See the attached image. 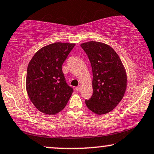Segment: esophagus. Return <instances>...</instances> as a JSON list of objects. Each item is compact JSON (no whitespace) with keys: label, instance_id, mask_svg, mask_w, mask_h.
<instances>
[{"label":"esophagus","instance_id":"34e87169","mask_svg":"<svg viewBox=\"0 0 154 154\" xmlns=\"http://www.w3.org/2000/svg\"><path fill=\"white\" fill-rule=\"evenodd\" d=\"M81 90V85H79V86H77L75 88V91H80Z\"/></svg>","mask_w":154,"mask_h":154}]
</instances>
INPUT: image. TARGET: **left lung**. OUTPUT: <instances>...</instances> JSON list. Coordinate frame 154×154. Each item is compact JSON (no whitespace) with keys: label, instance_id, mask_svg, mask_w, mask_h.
Instances as JSON below:
<instances>
[{"label":"left lung","instance_id":"8db88e82","mask_svg":"<svg viewBox=\"0 0 154 154\" xmlns=\"http://www.w3.org/2000/svg\"><path fill=\"white\" fill-rule=\"evenodd\" d=\"M91 62L93 93L85 105L90 110L103 115L112 110L125 95L127 73L120 58L109 45L91 41L81 45Z\"/></svg>","mask_w":154,"mask_h":154}]
</instances>
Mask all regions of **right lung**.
I'll return each mask as SVG.
<instances>
[{
  "label": "right lung",
  "mask_w": 154,
  "mask_h": 154,
  "mask_svg": "<svg viewBox=\"0 0 154 154\" xmlns=\"http://www.w3.org/2000/svg\"><path fill=\"white\" fill-rule=\"evenodd\" d=\"M75 44L56 42L41 48L29 61L26 89L33 105L45 114L64 108L73 91L66 82L62 65Z\"/></svg>",
  "instance_id": "add662e5"
}]
</instances>
